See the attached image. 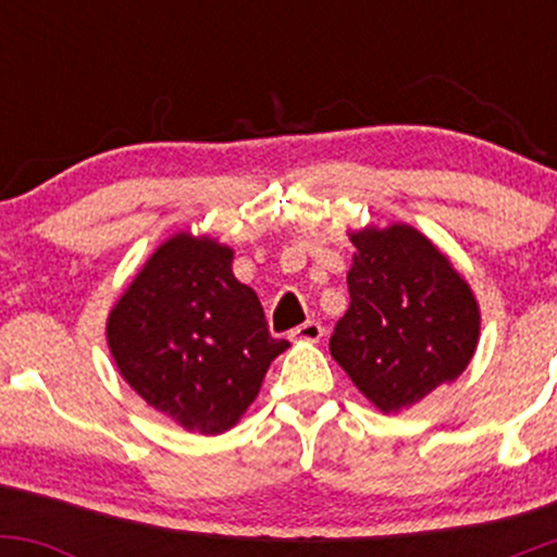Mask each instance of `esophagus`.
I'll use <instances>...</instances> for the list:
<instances>
[{
	"mask_svg": "<svg viewBox=\"0 0 557 557\" xmlns=\"http://www.w3.org/2000/svg\"><path fill=\"white\" fill-rule=\"evenodd\" d=\"M322 335H324V330L319 322H306V324H300V327L287 332V337H290L293 343H319L322 341Z\"/></svg>",
	"mask_w": 557,
	"mask_h": 557,
	"instance_id": "1",
	"label": "esophagus"
}]
</instances>
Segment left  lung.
<instances>
[{"label":"left lung","mask_w":557,"mask_h":557,"mask_svg":"<svg viewBox=\"0 0 557 557\" xmlns=\"http://www.w3.org/2000/svg\"><path fill=\"white\" fill-rule=\"evenodd\" d=\"M348 238L350 306L330 354L374 408L408 411L474 359L479 300L453 261L406 222H372Z\"/></svg>","instance_id":"left-lung-1"}]
</instances>
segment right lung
<instances>
[{"label":"right lung","instance_id":"1","mask_svg":"<svg viewBox=\"0 0 557 557\" xmlns=\"http://www.w3.org/2000/svg\"><path fill=\"white\" fill-rule=\"evenodd\" d=\"M233 259V248L212 235L175 233L107 317L120 376L188 432L233 430L290 345L270 335L259 296L235 277Z\"/></svg>","mask_w":557,"mask_h":557}]
</instances>
